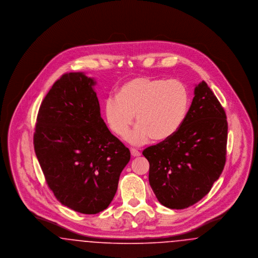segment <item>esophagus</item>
Masks as SVG:
<instances>
[{
    "label": "esophagus",
    "instance_id": "obj_1",
    "mask_svg": "<svg viewBox=\"0 0 258 258\" xmlns=\"http://www.w3.org/2000/svg\"><path fill=\"white\" fill-rule=\"evenodd\" d=\"M131 154H132L133 157H139V156H141V153L138 150L135 149V148L131 149Z\"/></svg>",
    "mask_w": 258,
    "mask_h": 258
}]
</instances>
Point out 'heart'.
<instances>
[{
	"instance_id": "heart-1",
	"label": "heart",
	"mask_w": 258,
	"mask_h": 258,
	"mask_svg": "<svg viewBox=\"0 0 258 258\" xmlns=\"http://www.w3.org/2000/svg\"><path fill=\"white\" fill-rule=\"evenodd\" d=\"M189 107V93L182 81L136 77L124 83L117 94L105 101V119L111 131L120 137L135 130L126 139L144 144L153 137L165 140L175 135L184 122Z\"/></svg>"
}]
</instances>
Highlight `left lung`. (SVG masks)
Wrapping results in <instances>:
<instances>
[{
    "mask_svg": "<svg viewBox=\"0 0 258 258\" xmlns=\"http://www.w3.org/2000/svg\"><path fill=\"white\" fill-rule=\"evenodd\" d=\"M226 115L206 82L195 97L180 130L143 151L150 163L149 183L160 204L184 209L211 190L225 164Z\"/></svg>",
    "mask_w": 258,
    "mask_h": 258,
    "instance_id": "left-lung-1",
    "label": "left lung"
}]
</instances>
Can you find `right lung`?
<instances>
[{
    "label": "right lung",
    "mask_w": 258,
    "mask_h": 258,
    "mask_svg": "<svg viewBox=\"0 0 258 258\" xmlns=\"http://www.w3.org/2000/svg\"><path fill=\"white\" fill-rule=\"evenodd\" d=\"M95 78L63 74L37 114L34 145L54 196L76 212L94 215L109 206L130 150L100 116Z\"/></svg>",
    "instance_id": "right-lung-1"
}]
</instances>
